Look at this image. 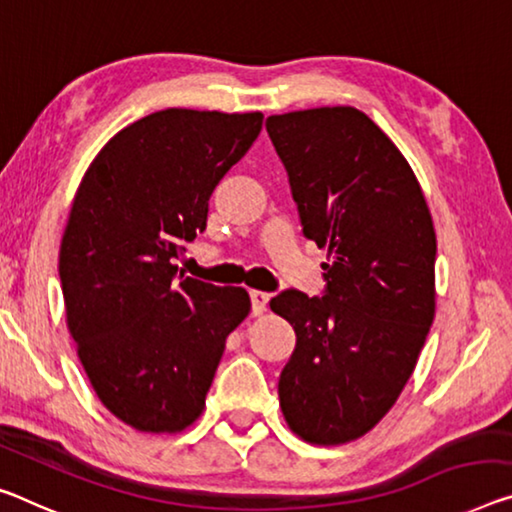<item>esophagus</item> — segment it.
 <instances>
[{
  "label": "esophagus",
  "mask_w": 512,
  "mask_h": 512,
  "mask_svg": "<svg viewBox=\"0 0 512 512\" xmlns=\"http://www.w3.org/2000/svg\"><path fill=\"white\" fill-rule=\"evenodd\" d=\"M249 297H251V311H254V316H263L267 309V302H270V295L263 293V290H251Z\"/></svg>",
  "instance_id": "esophagus-1"
}]
</instances>
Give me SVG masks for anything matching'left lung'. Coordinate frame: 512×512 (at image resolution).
Wrapping results in <instances>:
<instances>
[{
  "label": "left lung",
  "instance_id": "8db88e82",
  "mask_svg": "<svg viewBox=\"0 0 512 512\" xmlns=\"http://www.w3.org/2000/svg\"><path fill=\"white\" fill-rule=\"evenodd\" d=\"M304 235L327 247V293L286 290L270 309L297 334L279 405L304 442L341 446L384 419L435 318L437 235L396 144L355 107L270 116Z\"/></svg>",
  "mask_w": 512,
  "mask_h": 512
}]
</instances>
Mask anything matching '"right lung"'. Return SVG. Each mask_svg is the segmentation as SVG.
I'll return each mask as SVG.
<instances>
[{
    "label": "right lung",
    "instance_id": "1",
    "mask_svg": "<svg viewBox=\"0 0 512 512\" xmlns=\"http://www.w3.org/2000/svg\"><path fill=\"white\" fill-rule=\"evenodd\" d=\"M263 114L162 109L100 148L61 238L66 325L100 403L151 435L190 428L249 316L245 288L178 277L183 242L206 229L208 199L249 151Z\"/></svg>",
    "mask_w": 512,
    "mask_h": 512
}]
</instances>
